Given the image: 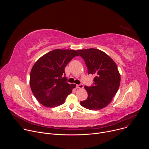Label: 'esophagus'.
<instances>
[{"label": "esophagus", "mask_w": 149, "mask_h": 149, "mask_svg": "<svg viewBox=\"0 0 149 149\" xmlns=\"http://www.w3.org/2000/svg\"><path fill=\"white\" fill-rule=\"evenodd\" d=\"M76 87H77V88L82 89V88H83V87H84V86H83V84H77V86H76Z\"/></svg>", "instance_id": "1"}]
</instances>
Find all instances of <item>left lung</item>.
Listing matches in <instances>:
<instances>
[{"label":"left lung","instance_id":"obj_1","mask_svg":"<svg viewBox=\"0 0 149 149\" xmlns=\"http://www.w3.org/2000/svg\"><path fill=\"white\" fill-rule=\"evenodd\" d=\"M86 63L88 74L95 75L93 84L85 86L88 97L80 102L84 108L99 110L111 102L120 84V75L114 61L104 52L95 48L78 50Z\"/></svg>","mask_w":149,"mask_h":149}]
</instances>
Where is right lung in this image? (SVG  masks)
Instances as JSON below:
<instances>
[{"label": "right lung", "instance_id": "add662e5", "mask_svg": "<svg viewBox=\"0 0 149 149\" xmlns=\"http://www.w3.org/2000/svg\"><path fill=\"white\" fill-rule=\"evenodd\" d=\"M76 51L54 49L40 58L30 74V86L36 100L45 107H55L64 103L76 85L67 82L65 68Z\"/></svg>", "mask_w": 149, "mask_h": 149}]
</instances>
